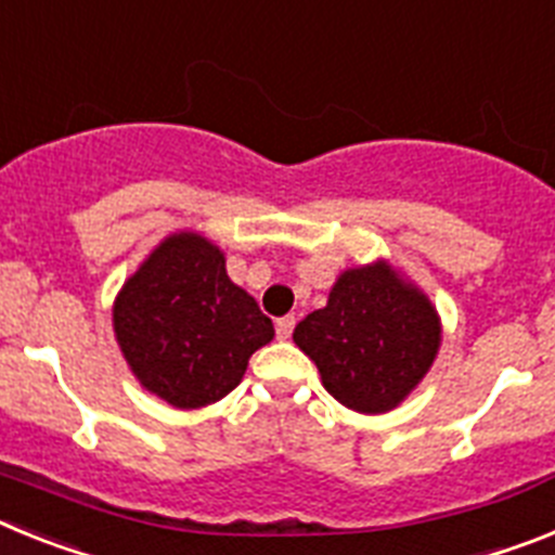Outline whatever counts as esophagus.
<instances>
[{
    "mask_svg": "<svg viewBox=\"0 0 555 555\" xmlns=\"http://www.w3.org/2000/svg\"><path fill=\"white\" fill-rule=\"evenodd\" d=\"M293 330H296V315H284L276 321V335L279 340H287V337L293 335Z\"/></svg>",
    "mask_w": 555,
    "mask_h": 555,
    "instance_id": "1",
    "label": "esophagus"
}]
</instances>
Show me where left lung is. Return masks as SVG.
<instances>
[{"mask_svg":"<svg viewBox=\"0 0 555 555\" xmlns=\"http://www.w3.org/2000/svg\"><path fill=\"white\" fill-rule=\"evenodd\" d=\"M293 340L337 402L377 416L399 408L427 377L441 349V315L397 264L374 259L346 268L326 307L310 312Z\"/></svg>","mask_w":555,"mask_h":555,"instance_id":"8db88e82","label":"left lung"}]
</instances>
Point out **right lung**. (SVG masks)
<instances>
[{
  "label": "right lung",
  "mask_w": 555,
  "mask_h": 555,
  "mask_svg": "<svg viewBox=\"0 0 555 555\" xmlns=\"http://www.w3.org/2000/svg\"><path fill=\"white\" fill-rule=\"evenodd\" d=\"M111 324L139 385L178 411L220 402L276 335L229 279L220 245L190 229L167 234L125 279Z\"/></svg>",
  "instance_id": "obj_1"
}]
</instances>
